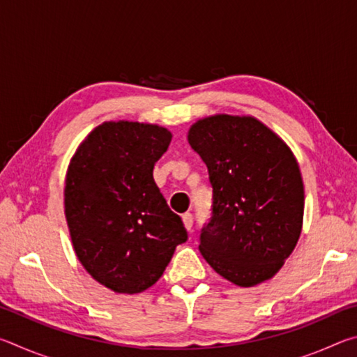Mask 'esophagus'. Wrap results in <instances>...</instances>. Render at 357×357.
I'll return each mask as SVG.
<instances>
[{"label":"esophagus","instance_id":"esophagus-1","mask_svg":"<svg viewBox=\"0 0 357 357\" xmlns=\"http://www.w3.org/2000/svg\"><path fill=\"white\" fill-rule=\"evenodd\" d=\"M183 223H184V227H185L187 229L192 228V225H193V217H192L190 213L183 214Z\"/></svg>","mask_w":357,"mask_h":357}]
</instances>
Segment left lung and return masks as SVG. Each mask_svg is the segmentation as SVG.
Here are the masks:
<instances>
[{"mask_svg":"<svg viewBox=\"0 0 357 357\" xmlns=\"http://www.w3.org/2000/svg\"><path fill=\"white\" fill-rule=\"evenodd\" d=\"M187 140L213 185V217L198 247L203 258L238 287L273 279L298 244L304 219L293 151L261 121L233 114L198 119Z\"/></svg>","mask_w":357,"mask_h":357,"instance_id":"left-lung-1","label":"left lung"}]
</instances>
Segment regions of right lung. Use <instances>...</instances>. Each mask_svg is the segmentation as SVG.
Instances as JSON below:
<instances>
[{"mask_svg": "<svg viewBox=\"0 0 357 357\" xmlns=\"http://www.w3.org/2000/svg\"><path fill=\"white\" fill-rule=\"evenodd\" d=\"M172 132L107 121L80 143L66 173L64 214L83 268L114 293H142L160 279L187 231L155 185V162Z\"/></svg>", "mask_w": 357, "mask_h": 357, "instance_id": "obj_1", "label": "right lung"}]
</instances>
